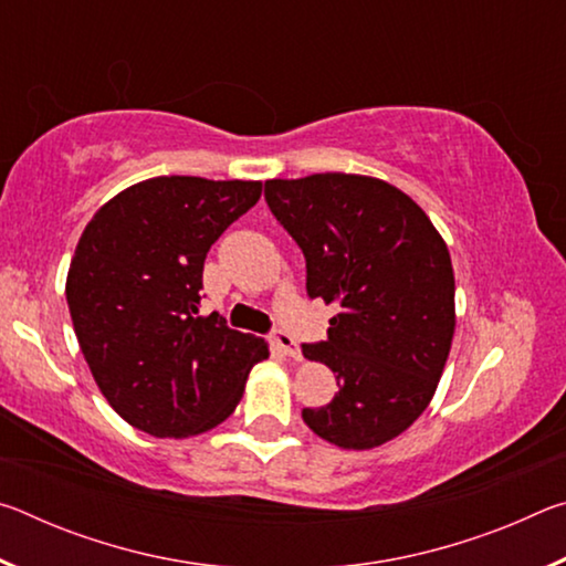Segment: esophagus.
I'll use <instances>...</instances> for the list:
<instances>
[{
  "label": "esophagus",
  "mask_w": 566,
  "mask_h": 566,
  "mask_svg": "<svg viewBox=\"0 0 566 566\" xmlns=\"http://www.w3.org/2000/svg\"><path fill=\"white\" fill-rule=\"evenodd\" d=\"M272 342H274V347L284 354V357H290V359H302V349H300V344L294 342V337H292L290 332H284V329H274V334H272Z\"/></svg>",
  "instance_id": "1"
}]
</instances>
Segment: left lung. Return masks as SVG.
Instances as JSON below:
<instances>
[{
    "label": "left lung",
    "instance_id": "8db88e82",
    "mask_svg": "<svg viewBox=\"0 0 566 566\" xmlns=\"http://www.w3.org/2000/svg\"><path fill=\"white\" fill-rule=\"evenodd\" d=\"M264 199L306 262V294L337 306L327 339L302 344L337 375L306 427L342 449L389 442L427 409L454 337L449 249L417 202L381 179L264 181Z\"/></svg>",
    "mask_w": 566,
    "mask_h": 566
}]
</instances>
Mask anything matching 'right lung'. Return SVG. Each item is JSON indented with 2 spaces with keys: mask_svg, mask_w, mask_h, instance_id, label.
<instances>
[{
  "mask_svg": "<svg viewBox=\"0 0 566 566\" xmlns=\"http://www.w3.org/2000/svg\"><path fill=\"white\" fill-rule=\"evenodd\" d=\"M262 197V181L155 177L109 199L66 274L74 334L114 411L151 437L202 434L232 415L254 334L199 317L209 247Z\"/></svg>",
  "mask_w": 566,
  "mask_h": 566,
  "instance_id": "add662e5",
  "label": "right lung"
}]
</instances>
